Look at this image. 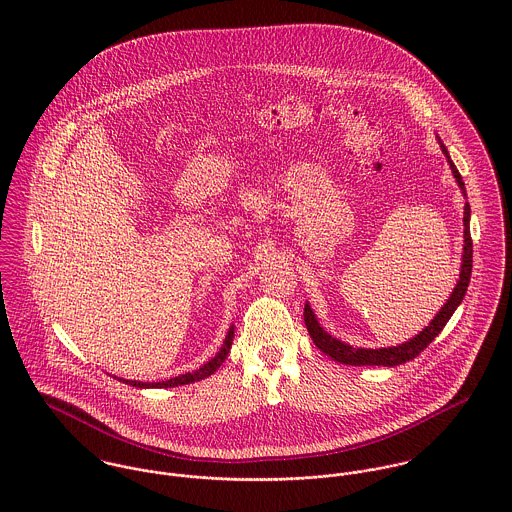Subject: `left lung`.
<instances>
[{"label": "left lung", "mask_w": 512, "mask_h": 512, "mask_svg": "<svg viewBox=\"0 0 512 512\" xmlns=\"http://www.w3.org/2000/svg\"><path fill=\"white\" fill-rule=\"evenodd\" d=\"M439 140V138H438ZM439 146L443 155L447 157L449 161V167L453 171V177L457 181V185L461 187L463 195H465V183L457 171V167L453 165V161L449 159V153H447V147L441 144L439 140ZM469 217H471V207L469 203H465V213H463V262H461V272H459V280H457V286L453 288V292L449 295V299L445 301V305L439 309L438 315L432 319V323L422 329L414 339L398 345V347H388V349H355L335 337H331L315 319V313L313 309L309 307V303H305V309H303V321H305V327L309 331V337L313 339L315 347H319V351H323L327 357H331L333 361L341 363V365L351 366H398L402 363H408L412 359H416L436 337L441 333V329L445 327V323L449 321V317L453 315V311L459 307V303L463 301L465 292H467V286H469V280H471V268H473V240H471V232H469Z\"/></svg>", "instance_id": "8db88e82"}]
</instances>
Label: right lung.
<instances>
[{"label":"right lung","instance_id":"1","mask_svg":"<svg viewBox=\"0 0 512 512\" xmlns=\"http://www.w3.org/2000/svg\"><path fill=\"white\" fill-rule=\"evenodd\" d=\"M232 337H234V327L228 329V335L220 347L219 353L215 355V359H211L207 365L193 370V372H185V374H179L175 378H169V380H161V382H140V380H126L128 384L136 386V388H173V386H181V384H191V382H197V380H203L211 374H215L219 370V366L224 363V359L228 357L230 353V347H232ZM122 380V378H120Z\"/></svg>","mask_w":512,"mask_h":512}]
</instances>
